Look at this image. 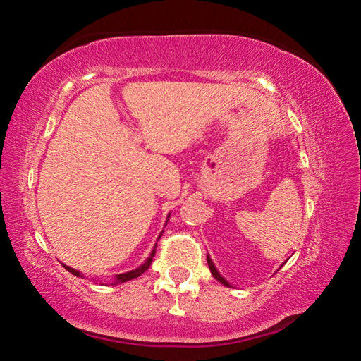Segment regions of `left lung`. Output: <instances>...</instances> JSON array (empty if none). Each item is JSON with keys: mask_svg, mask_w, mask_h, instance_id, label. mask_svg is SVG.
I'll use <instances>...</instances> for the list:
<instances>
[{"mask_svg": "<svg viewBox=\"0 0 361 361\" xmlns=\"http://www.w3.org/2000/svg\"><path fill=\"white\" fill-rule=\"evenodd\" d=\"M207 262H209V267H210V272H212V276L215 277V279L218 280V282H221L223 285H226V286H231L228 282H226V280H224L221 276H219V272L216 271V267L213 266V261L210 259V256H207Z\"/></svg>", "mask_w": 361, "mask_h": 361, "instance_id": "obj_1", "label": "left lung"}]
</instances>
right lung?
Wrapping results in <instances>:
<instances>
[{
    "mask_svg": "<svg viewBox=\"0 0 361 361\" xmlns=\"http://www.w3.org/2000/svg\"><path fill=\"white\" fill-rule=\"evenodd\" d=\"M161 235H162V234H161ZM161 235H159V237H161ZM154 253H156V247L152 248V252H151V255H149V258L146 259L142 266L137 267V269H133V271H129V272H124V274H119V276H116V282H114V285H118V283H124V282H127V280H132V279H137V277L142 276V274L146 271V269H148V267L151 266V261H152V256H154ZM63 267H65L66 271H68V272H71L73 276H76V277H82V274L79 272V271H76V269L68 267V266H65V264H63Z\"/></svg>",
    "mask_w": 361,
    "mask_h": 361,
    "instance_id": "1",
    "label": "right lung"
}]
</instances>
